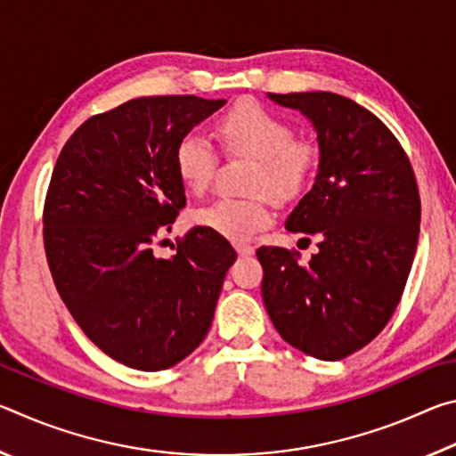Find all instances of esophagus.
<instances>
[{
    "instance_id": "1",
    "label": "esophagus",
    "mask_w": 456,
    "mask_h": 456,
    "mask_svg": "<svg viewBox=\"0 0 456 456\" xmlns=\"http://www.w3.org/2000/svg\"><path fill=\"white\" fill-rule=\"evenodd\" d=\"M233 247L237 249L239 256H251V253H253V247L249 243H245V241H235Z\"/></svg>"
}]
</instances>
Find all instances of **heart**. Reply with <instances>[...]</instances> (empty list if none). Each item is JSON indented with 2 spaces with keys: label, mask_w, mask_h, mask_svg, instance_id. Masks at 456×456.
Returning <instances> with one entry per match:
<instances>
[{
  "label": "heart",
  "mask_w": 456,
  "mask_h": 456,
  "mask_svg": "<svg viewBox=\"0 0 456 456\" xmlns=\"http://www.w3.org/2000/svg\"><path fill=\"white\" fill-rule=\"evenodd\" d=\"M217 136L229 154L256 159L247 191L249 197H219L195 211L197 225L227 239H245L272 223V199L293 200L312 183L320 163V146L296 136L293 125L251 100L239 102L217 120ZM219 165L217 151L203 134H184L175 149V168L184 189L200 195Z\"/></svg>",
  "instance_id": "obj_1"
}]
</instances>
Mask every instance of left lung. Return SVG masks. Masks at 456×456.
<instances>
[{
    "label": "left lung",
    "instance_id": "8db88e82",
    "mask_svg": "<svg viewBox=\"0 0 456 456\" xmlns=\"http://www.w3.org/2000/svg\"><path fill=\"white\" fill-rule=\"evenodd\" d=\"M314 122L320 167L285 221L318 239V253L264 245L265 310L293 348L342 360L364 348L396 312L420 231V195L403 144L384 122L331 92L269 94Z\"/></svg>",
    "mask_w": 456,
    "mask_h": 456
}]
</instances>
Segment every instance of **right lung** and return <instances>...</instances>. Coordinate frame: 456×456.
<instances>
[{
  "mask_svg": "<svg viewBox=\"0 0 456 456\" xmlns=\"http://www.w3.org/2000/svg\"><path fill=\"white\" fill-rule=\"evenodd\" d=\"M225 100L134 98L68 138L44 203V247L61 302L106 356L157 372L203 342L237 253L192 227L163 259L154 245L187 205L175 149ZM163 243V241H160Z\"/></svg>",
  "mask_w": 456,
  "mask_h": 456,
  "instance_id": "obj_1",
  "label": "right lung"
}]
</instances>
